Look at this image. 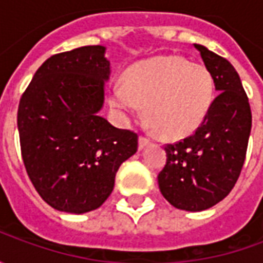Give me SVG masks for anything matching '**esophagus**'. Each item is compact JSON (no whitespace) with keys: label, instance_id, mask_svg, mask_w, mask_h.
<instances>
[{"label":"esophagus","instance_id":"esophagus-1","mask_svg":"<svg viewBox=\"0 0 263 263\" xmlns=\"http://www.w3.org/2000/svg\"><path fill=\"white\" fill-rule=\"evenodd\" d=\"M146 145H149V139L145 137L139 138V149H143Z\"/></svg>","mask_w":263,"mask_h":263}]
</instances>
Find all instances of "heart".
Wrapping results in <instances>:
<instances>
[{
	"label": "heart",
	"instance_id": "b5f03b06",
	"mask_svg": "<svg viewBox=\"0 0 263 263\" xmlns=\"http://www.w3.org/2000/svg\"><path fill=\"white\" fill-rule=\"evenodd\" d=\"M213 74L204 65L177 54L142 60L114 84L108 103L122 118L146 105L148 118L160 137L180 139L197 129L214 101Z\"/></svg>",
	"mask_w": 263,
	"mask_h": 263
}]
</instances>
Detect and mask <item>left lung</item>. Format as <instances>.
<instances>
[{"label": "left lung", "mask_w": 263, "mask_h": 263, "mask_svg": "<svg viewBox=\"0 0 263 263\" xmlns=\"http://www.w3.org/2000/svg\"><path fill=\"white\" fill-rule=\"evenodd\" d=\"M214 79L217 97L196 132L166 145V165L158 175L160 193L176 209L203 211L220 203L242 169L252 115L234 66L194 43Z\"/></svg>", "instance_id": "1"}]
</instances>
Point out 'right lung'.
<instances>
[{"label":"right lung","mask_w":263,"mask_h":263,"mask_svg":"<svg viewBox=\"0 0 263 263\" xmlns=\"http://www.w3.org/2000/svg\"><path fill=\"white\" fill-rule=\"evenodd\" d=\"M104 46L50 56L22 94L18 131L26 173L54 210L83 214L114 189L122 162L137 152L138 135L100 117L109 79Z\"/></svg>","instance_id":"right-lung-1"}]
</instances>
